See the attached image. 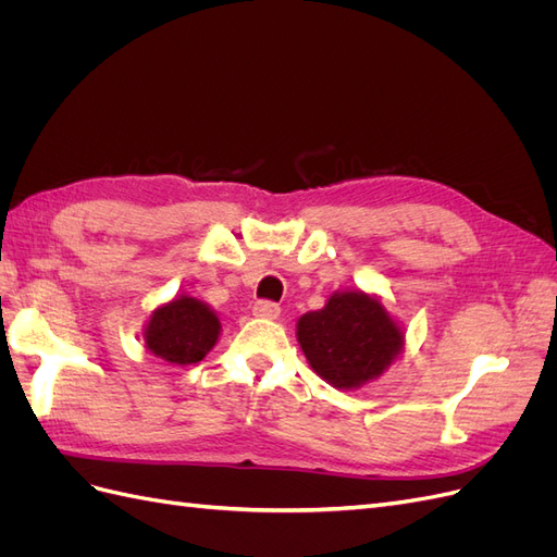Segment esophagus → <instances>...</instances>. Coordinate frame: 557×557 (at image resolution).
I'll return each instance as SVG.
<instances>
[{"label": "esophagus", "instance_id": "1", "mask_svg": "<svg viewBox=\"0 0 557 557\" xmlns=\"http://www.w3.org/2000/svg\"><path fill=\"white\" fill-rule=\"evenodd\" d=\"M278 313H281V307L274 305V301H256V305H252V315H258V318L274 320V318H278Z\"/></svg>", "mask_w": 557, "mask_h": 557}]
</instances>
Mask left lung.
Listing matches in <instances>:
<instances>
[{"label": "left lung", "mask_w": 557, "mask_h": 557, "mask_svg": "<svg viewBox=\"0 0 557 557\" xmlns=\"http://www.w3.org/2000/svg\"><path fill=\"white\" fill-rule=\"evenodd\" d=\"M407 332L383 299L336 290L325 307L297 320V344L313 372L339 391H358L383 376L404 350Z\"/></svg>", "instance_id": "obj_1"}]
</instances>
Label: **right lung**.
Masks as SVG:
<instances>
[{"instance_id":"right-lung-1","label":"right lung","mask_w":557,"mask_h":557,"mask_svg":"<svg viewBox=\"0 0 557 557\" xmlns=\"http://www.w3.org/2000/svg\"><path fill=\"white\" fill-rule=\"evenodd\" d=\"M221 336V318L197 297L176 295L150 311L141 339L148 352L170 364H195Z\"/></svg>"}]
</instances>
